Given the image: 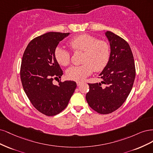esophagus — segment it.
<instances>
[{"instance_id": "obj_1", "label": "esophagus", "mask_w": 153, "mask_h": 153, "mask_svg": "<svg viewBox=\"0 0 153 153\" xmlns=\"http://www.w3.org/2000/svg\"><path fill=\"white\" fill-rule=\"evenodd\" d=\"M76 83H77V86H79L81 85L82 82H77Z\"/></svg>"}]
</instances>
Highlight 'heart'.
<instances>
[{"instance_id": "obj_1", "label": "heart", "mask_w": 153, "mask_h": 153, "mask_svg": "<svg viewBox=\"0 0 153 153\" xmlns=\"http://www.w3.org/2000/svg\"><path fill=\"white\" fill-rule=\"evenodd\" d=\"M73 51H84L82 65L72 66L67 71V76L71 80L81 81L91 75L93 70L100 72L109 62L111 50L109 43L90 34L84 33L75 36L68 42ZM55 57L58 63L67 66L71 62V53L65 49L57 47L55 50Z\"/></svg>"}]
</instances>
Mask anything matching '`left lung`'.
Wrapping results in <instances>:
<instances>
[{
    "mask_svg": "<svg viewBox=\"0 0 153 153\" xmlns=\"http://www.w3.org/2000/svg\"><path fill=\"white\" fill-rule=\"evenodd\" d=\"M105 34L110 43L111 54L109 62L99 75L103 81L88 84L90 90L86 95L88 105L102 114H109L123 105L135 77L134 59L128 43L110 31ZM102 83L106 86L102 87Z\"/></svg>",
    "mask_w": 153,
    "mask_h": 153,
    "instance_id": "1",
    "label": "left lung"
}]
</instances>
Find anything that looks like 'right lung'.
Instances as JSON below:
<instances>
[{"label":"right lung","instance_id":"1","mask_svg":"<svg viewBox=\"0 0 153 153\" xmlns=\"http://www.w3.org/2000/svg\"><path fill=\"white\" fill-rule=\"evenodd\" d=\"M70 33L48 32L29 42L22 57L20 77L23 90L36 109L48 116L56 115L67 106L77 85L59 82L63 71L55 57L58 44Z\"/></svg>","mask_w":153,"mask_h":153}]
</instances>
